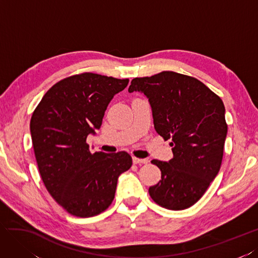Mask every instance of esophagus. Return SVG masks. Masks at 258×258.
Instances as JSON below:
<instances>
[{
	"label": "esophagus",
	"mask_w": 258,
	"mask_h": 258,
	"mask_svg": "<svg viewBox=\"0 0 258 258\" xmlns=\"http://www.w3.org/2000/svg\"><path fill=\"white\" fill-rule=\"evenodd\" d=\"M148 160L147 159H139V158H136V157H133V163L134 164H147L148 163Z\"/></svg>",
	"instance_id": "obj_1"
}]
</instances>
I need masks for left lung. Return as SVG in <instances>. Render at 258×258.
I'll return each instance as SVG.
<instances>
[{
	"label": "left lung",
	"mask_w": 258,
	"mask_h": 258,
	"mask_svg": "<svg viewBox=\"0 0 258 258\" xmlns=\"http://www.w3.org/2000/svg\"><path fill=\"white\" fill-rule=\"evenodd\" d=\"M128 92L148 98L154 130L173 147L168 162L151 161L161 171V180L149 188L151 199L167 210L192 207L222 165L227 136L223 100L201 81L173 71L135 78Z\"/></svg>",
	"instance_id": "8db88e82"
}]
</instances>
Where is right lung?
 <instances>
[{
    "instance_id": "add662e5",
    "label": "right lung",
    "mask_w": 258,
    "mask_h": 258,
    "mask_svg": "<svg viewBox=\"0 0 258 258\" xmlns=\"http://www.w3.org/2000/svg\"><path fill=\"white\" fill-rule=\"evenodd\" d=\"M128 79L85 72L51 86L35 108L30 132L42 180L54 200L77 217L109 208L119 176L130 170L127 152L90 151L86 138L101 126L105 111Z\"/></svg>"
}]
</instances>
